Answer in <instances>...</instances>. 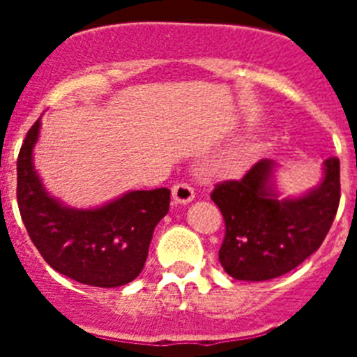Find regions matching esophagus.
<instances>
[{"mask_svg":"<svg viewBox=\"0 0 357 357\" xmlns=\"http://www.w3.org/2000/svg\"><path fill=\"white\" fill-rule=\"evenodd\" d=\"M172 195L176 204H189L195 198V189L185 182H178V184L173 185Z\"/></svg>","mask_w":357,"mask_h":357,"instance_id":"obj_1","label":"esophagus"}]
</instances>
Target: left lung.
Instances as JSON below:
<instances>
[{"label":"left lung","mask_w":357,"mask_h":357,"mask_svg":"<svg viewBox=\"0 0 357 357\" xmlns=\"http://www.w3.org/2000/svg\"><path fill=\"white\" fill-rule=\"evenodd\" d=\"M275 162L261 159L238 181L214 185L225 220L220 263L238 280H270L291 272L320 248L340 206V159L324 162V178L296 198H279Z\"/></svg>","instance_id":"obj_1"}]
</instances>
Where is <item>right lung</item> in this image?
<instances>
[{
	"label": "right lung",
	"instance_id": "1",
	"mask_svg": "<svg viewBox=\"0 0 357 357\" xmlns=\"http://www.w3.org/2000/svg\"><path fill=\"white\" fill-rule=\"evenodd\" d=\"M40 119L17 157V206L44 261L62 275L96 288H118L139 275L157 223L169 209V189L128 191L94 209H73L50 197L33 169Z\"/></svg>",
	"mask_w": 357,
	"mask_h": 357
}]
</instances>
